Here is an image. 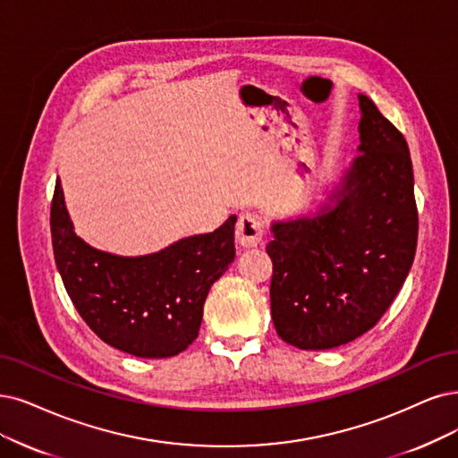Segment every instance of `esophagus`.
<instances>
[{
    "mask_svg": "<svg viewBox=\"0 0 458 458\" xmlns=\"http://www.w3.org/2000/svg\"><path fill=\"white\" fill-rule=\"evenodd\" d=\"M235 235L243 247H257L264 240V220L250 213L242 215L235 226Z\"/></svg>",
    "mask_w": 458,
    "mask_h": 458,
    "instance_id": "esophagus-1",
    "label": "esophagus"
}]
</instances>
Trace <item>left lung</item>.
Listing matches in <instances>:
<instances>
[{
	"label": "left lung",
	"mask_w": 458,
	"mask_h": 458,
	"mask_svg": "<svg viewBox=\"0 0 458 458\" xmlns=\"http://www.w3.org/2000/svg\"><path fill=\"white\" fill-rule=\"evenodd\" d=\"M360 150L335 206L272 226L274 327L298 349L340 347L374 328L408 277L419 213L408 141L359 96Z\"/></svg>",
	"instance_id": "1"
}]
</instances>
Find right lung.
Segmentation results:
<instances>
[{
    "label": "right lung",
    "instance_id": "add662e5",
    "mask_svg": "<svg viewBox=\"0 0 458 458\" xmlns=\"http://www.w3.org/2000/svg\"><path fill=\"white\" fill-rule=\"evenodd\" d=\"M235 220L155 255L114 257L77 238L56 181L50 235L65 291L99 340L133 357L167 359L198 337L211 284L235 257Z\"/></svg>",
    "mask_w": 458,
    "mask_h": 458
}]
</instances>
